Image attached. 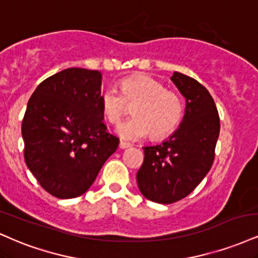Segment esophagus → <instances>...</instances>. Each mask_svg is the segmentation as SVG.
<instances>
[{"label": "esophagus", "instance_id": "34e87169", "mask_svg": "<svg viewBox=\"0 0 258 258\" xmlns=\"http://www.w3.org/2000/svg\"><path fill=\"white\" fill-rule=\"evenodd\" d=\"M119 147H120V149H127V148L131 147V144H128V143H125V142H120Z\"/></svg>", "mask_w": 258, "mask_h": 258}]
</instances>
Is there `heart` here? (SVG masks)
Masks as SVG:
<instances>
[{"mask_svg":"<svg viewBox=\"0 0 258 258\" xmlns=\"http://www.w3.org/2000/svg\"><path fill=\"white\" fill-rule=\"evenodd\" d=\"M99 102L104 117L114 125L125 116L127 104H136L132 109L135 117L116 128L120 138L127 142L139 141L149 133L154 139L167 137L178 128L184 115L181 97L147 74L122 79L121 91L114 86L105 89Z\"/></svg>","mask_w":258,"mask_h":258,"instance_id":"1","label":"heart"}]
</instances>
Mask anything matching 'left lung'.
<instances>
[{
	"label": "left lung",
	"mask_w": 258,
	"mask_h": 258,
	"mask_svg": "<svg viewBox=\"0 0 258 258\" xmlns=\"http://www.w3.org/2000/svg\"><path fill=\"white\" fill-rule=\"evenodd\" d=\"M186 99L185 115L170 137L145 147L137 173L139 191L149 201L170 204L196 188L212 168L220 133L215 102L196 79L174 72L170 77Z\"/></svg>",
	"instance_id": "obj_1"
}]
</instances>
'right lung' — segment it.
<instances>
[{
  "mask_svg": "<svg viewBox=\"0 0 258 258\" xmlns=\"http://www.w3.org/2000/svg\"><path fill=\"white\" fill-rule=\"evenodd\" d=\"M102 74L67 68L37 86L25 111V162L46 192L74 198L94 184L119 145L101 109Z\"/></svg>",
  "mask_w": 258,
  "mask_h": 258,
  "instance_id": "add662e5",
  "label": "right lung"
}]
</instances>
